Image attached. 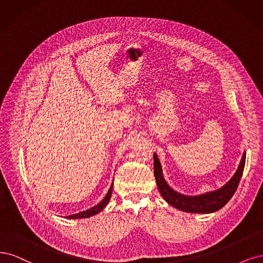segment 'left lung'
Here are the masks:
<instances>
[{
	"instance_id": "obj_1",
	"label": "left lung",
	"mask_w": 263,
	"mask_h": 263,
	"mask_svg": "<svg viewBox=\"0 0 263 263\" xmlns=\"http://www.w3.org/2000/svg\"><path fill=\"white\" fill-rule=\"evenodd\" d=\"M246 162V153L243 152L241 160L236 173L222 188L199 194V196H185L180 192L175 191L169 187L163 176L162 165H160L157 155L154 153V176L160 196L172 206L188 212V213H213L222 209L226 203L232 199L235 191L238 187L242 176Z\"/></svg>"
}]
</instances>
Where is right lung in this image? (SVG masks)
<instances>
[{
  "label": "right lung",
  "instance_id": "obj_1",
  "mask_svg": "<svg viewBox=\"0 0 263 263\" xmlns=\"http://www.w3.org/2000/svg\"><path fill=\"white\" fill-rule=\"evenodd\" d=\"M112 188H114V182L111 183V185H110V188L107 192V194L105 196V198L101 200L98 204H96L95 206H92L86 211H83V212H80V213L78 214H73V215H69L66 216V218H70V219H75V218H86V217H90L92 215H96L98 214L100 211H103L106 205L108 204V202L110 201V198H111V194H112Z\"/></svg>",
  "mask_w": 263,
  "mask_h": 263
}]
</instances>
